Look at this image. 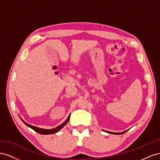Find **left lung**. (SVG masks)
Wrapping results in <instances>:
<instances>
[{
	"mask_svg": "<svg viewBox=\"0 0 160 160\" xmlns=\"http://www.w3.org/2000/svg\"><path fill=\"white\" fill-rule=\"evenodd\" d=\"M104 131V132H107V133H111V134H115V135H120V134H123L124 133H125L126 132H128V130L126 131H124V132H119V133H116V132H108V131H106V130H103Z\"/></svg>",
	"mask_w": 160,
	"mask_h": 160,
	"instance_id": "1",
	"label": "left lung"
}]
</instances>
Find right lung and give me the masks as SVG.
<instances>
[{
    "instance_id": "obj_1",
    "label": "right lung",
    "mask_w": 160,
    "mask_h": 160,
    "mask_svg": "<svg viewBox=\"0 0 160 160\" xmlns=\"http://www.w3.org/2000/svg\"><path fill=\"white\" fill-rule=\"evenodd\" d=\"M70 115L71 114H69V117L67 118V119L65 121V122L62 123V124H61L60 125H59V126H57V128H52V129H42V128H37V127H35V126H33V125H31L30 124H28L27 123H26L25 121H23L22 119V118L20 117V118L21 119V120L23 122V123H25L26 125H27L28 127H29L30 128L32 129L34 131H35L36 132L40 133V134H42V135H49V134H53V133H55L57 132H59V131L60 129H61L62 128H63L65 125L68 123V122L69 121V119H70Z\"/></svg>"
}]
</instances>
